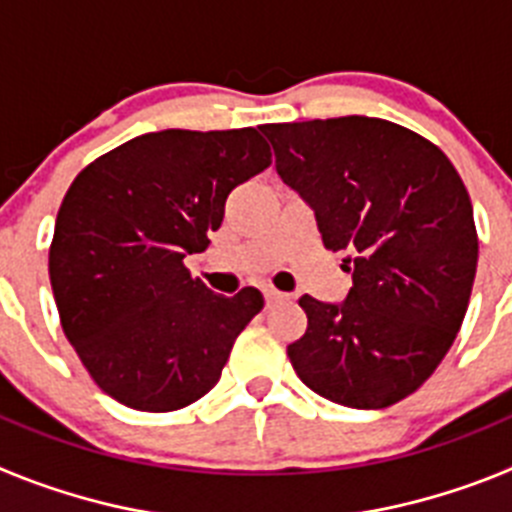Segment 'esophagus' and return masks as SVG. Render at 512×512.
<instances>
[{
	"label": "esophagus",
	"mask_w": 512,
	"mask_h": 512,
	"mask_svg": "<svg viewBox=\"0 0 512 512\" xmlns=\"http://www.w3.org/2000/svg\"><path fill=\"white\" fill-rule=\"evenodd\" d=\"M264 297H266V307L282 305V302L289 300L287 292H279V289H274V287H266L264 289Z\"/></svg>",
	"instance_id": "obj_1"
}]
</instances>
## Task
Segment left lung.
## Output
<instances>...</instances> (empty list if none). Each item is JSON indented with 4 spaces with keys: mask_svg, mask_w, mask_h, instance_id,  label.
Returning <instances> with one entry per match:
<instances>
[{
    "mask_svg": "<svg viewBox=\"0 0 512 512\" xmlns=\"http://www.w3.org/2000/svg\"><path fill=\"white\" fill-rule=\"evenodd\" d=\"M282 182L310 202L328 251H348L346 302L300 297L297 377L346 408L379 410L436 372L477 274L472 202L446 153L379 117L261 125Z\"/></svg>",
    "mask_w": 512,
    "mask_h": 512,
    "instance_id": "1",
    "label": "left lung"
}]
</instances>
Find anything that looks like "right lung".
<instances>
[{
  "instance_id": "1",
  "label": "right lung",
  "mask_w": 512,
  "mask_h": 512,
  "mask_svg": "<svg viewBox=\"0 0 512 512\" xmlns=\"http://www.w3.org/2000/svg\"><path fill=\"white\" fill-rule=\"evenodd\" d=\"M271 164L256 128L161 130L81 169L61 202L48 271L61 328L104 395L143 413L187 408L220 379L264 297H223L184 266L225 200Z\"/></svg>"
}]
</instances>
